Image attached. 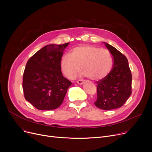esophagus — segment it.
<instances>
[{
  "mask_svg": "<svg viewBox=\"0 0 152 152\" xmlns=\"http://www.w3.org/2000/svg\"><path fill=\"white\" fill-rule=\"evenodd\" d=\"M84 81L83 80V79H79V80L77 81V83L78 84H79V85L83 84L84 83Z\"/></svg>",
  "mask_w": 152,
  "mask_h": 152,
  "instance_id": "1",
  "label": "esophagus"
}]
</instances>
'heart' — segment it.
<instances>
[{"label": "heart", "mask_w": 152, "mask_h": 152, "mask_svg": "<svg viewBox=\"0 0 152 152\" xmlns=\"http://www.w3.org/2000/svg\"><path fill=\"white\" fill-rule=\"evenodd\" d=\"M112 65L110 52L91 45H82L74 47L69 54H64L60 60L62 73L73 79L82 69L84 75L92 80L106 76Z\"/></svg>", "instance_id": "1"}]
</instances>
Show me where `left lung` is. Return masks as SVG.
<instances>
[{
    "label": "left lung",
    "mask_w": 152,
    "mask_h": 152,
    "mask_svg": "<svg viewBox=\"0 0 152 152\" xmlns=\"http://www.w3.org/2000/svg\"><path fill=\"white\" fill-rule=\"evenodd\" d=\"M113 58V66L110 73L97 82V107L110 110L121 107L132 93V75L128 60L115 47L103 42Z\"/></svg>",
    "instance_id": "8db88e82"
}]
</instances>
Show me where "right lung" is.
<instances>
[{
  "label": "right lung",
  "instance_id": "1",
  "mask_svg": "<svg viewBox=\"0 0 152 152\" xmlns=\"http://www.w3.org/2000/svg\"><path fill=\"white\" fill-rule=\"evenodd\" d=\"M69 44L47 45L26 63L23 77L24 95L38 110H51L59 107L71 85L63 76L60 67L63 51Z\"/></svg>",
  "mask_w": 152,
  "mask_h": 152
}]
</instances>
